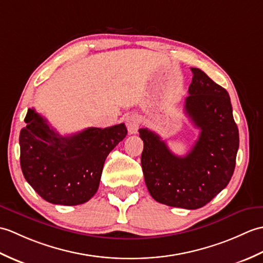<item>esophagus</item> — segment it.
<instances>
[{
  "mask_svg": "<svg viewBox=\"0 0 263 263\" xmlns=\"http://www.w3.org/2000/svg\"><path fill=\"white\" fill-rule=\"evenodd\" d=\"M126 126H127V129H128V133L129 134H136L138 128H139V125H141V121H139V118L136 116V115H129L126 117Z\"/></svg>",
  "mask_w": 263,
  "mask_h": 263,
  "instance_id": "34e87169",
  "label": "esophagus"
}]
</instances>
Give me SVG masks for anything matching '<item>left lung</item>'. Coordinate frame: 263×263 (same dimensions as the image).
Masks as SVG:
<instances>
[{
	"instance_id": "1",
	"label": "left lung",
	"mask_w": 263,
	"mask_h": 263,
	"mask_svg": "<svg viewBox=\"0 0 263 263\" xmlns=\"http://www.w3.org/2000/svg\"><path fill=\"white\" fill-rule=\"evenodd\" d=\"M191 71L184 111L200 134L189 153L173 154L157 134L139 129L144 142L142 168L151 196L157 202L185 209L205 206L229 184L240 142L229 93L201 69Z\"/></svg>"
}]
</instances>
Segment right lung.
<instances>
[{
    "instance_id": "add662e5",
    "label": "right lung",
    "mask_w": 263,
    "mask_h": 263,
    "mask_svg": "<svg viewBox=\"0 0 263 263\" xmlns=\"http://www.w3.org/2000/svg\"><path fill=\"white\" fill-rule=\"evenodd\" d=\"M25 121L19 137L23 177L55 205L89 201L99 188L108 154L127 135L125 124H119L61 136L34 109H28Z\"/></svg>"
}]
</instances>
